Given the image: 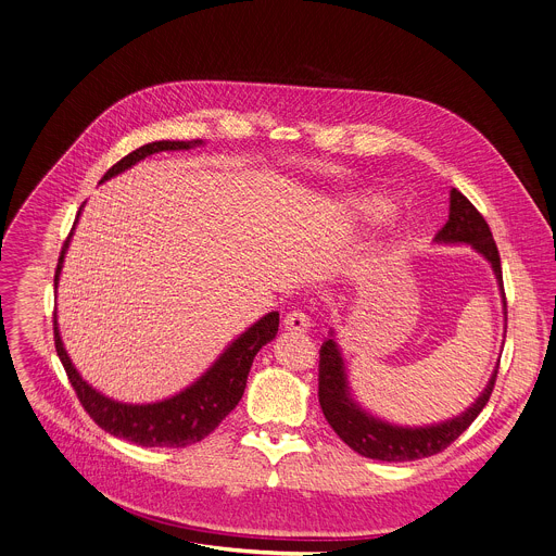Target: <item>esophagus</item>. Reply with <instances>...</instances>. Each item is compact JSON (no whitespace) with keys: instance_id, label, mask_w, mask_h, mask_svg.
Wrapping results in <instances>:
<instances>
[{"instance_id":"1","label":"esophagus","mask_w":556,"mask_h":556,"mask_svg":"<svg viewBox=\"0 0 556 556\" xmlns=\"http://www.w3.org/2000/svg\"><path fill=\"white\" fill-rule=\"evenodd\" d=\"M283 328L290 330V332H307L309 330V316L301 307H294L286 314Z\"/></svg>"}]
</instances>
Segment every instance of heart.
<instances>
[{
  "mask_svg": "<svg viewBox=\"0 0 556 556\" xmlns=\"http://www.w3.org/2000/svg\"><path fill=\"white\" fill-rule=\"evenodd\" d=\"M354 211L369 226H382L391 217V204L378 195H363L354 200Z\"/></svg>",
  "mask_w": 556,
  "mask_h": 556,
  "instance_id": "1",
  "label": "heart"
}]
</instances>
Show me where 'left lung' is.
I'll return each instance as SVG.
<instances>
[{
	"label": "left lung",
	"instance_id": "obj_1",
	"mask_svg": "<svg viewBox=\"0 0 556 556\" xmlns=\"http://www.w3.org/2000/svg\"><path fill=\"white\" fill-rule=\"evenodd\" d=\"M438 242L446 244H470L475 251H480L493 266L500 288L504 290V277H502V260L497 244L493 240L491 226L486 224L484 215L470 204L466 195H462L457 189L451 191V213L446 224L435 235ZM506 305V294H504ZM319 403L324 409V416L328 425L334 429V433L356 453L371 459L382 462H409L435 455L451 446L468 427L470 422L480 416V412L486 407L500 365L486 384L484 393L472 407H468L462 416L446 420L435 427H420V429H403L391 427L387 422H380L358 409V405L350 399L345 371H343V358L334 343V339H328L319 350Z\"/></svg>",
	"mask_w": 556,
	"mask_h": 556
}]
</instances>
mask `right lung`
I'll return each instance as SVG.
<instances>
[{
  "mask_svg": "<svg viewBox=\"0 0 556 556\" xmlns=\"http://www.w3.org/2000/svg\"><path fill=\"white\" fill-rule=\"evenodd\" d=\"M195 144H202V140H157V142L142 144L136 151L121 157L112 169H108L103 180L129 169L131 165H136L138 161H142V157L151 153L169 151V149H191ZM70 235L59 255L54 283L59 281L63 253L67 249ZM277 330H279V312H270L253 328H249L240 339H237L195 384H191L189 389L174 395L169 401L153 403V405L114 403L105 399V395L99 393L97 389H92L81 376H78V371L70 363L59 337L56 319H54V348L78 403L84 405L88 416L101 429L140 446H189L204 440L211 431H215L219 422L237 407V403L242 401L253 358L268 341L277 337Z\"/></svg>",
  "mask_w": 556,
  "mask_h": 556,
  "instance_id": "add662e5",
  "label": "right lung"
}]
</instances>
